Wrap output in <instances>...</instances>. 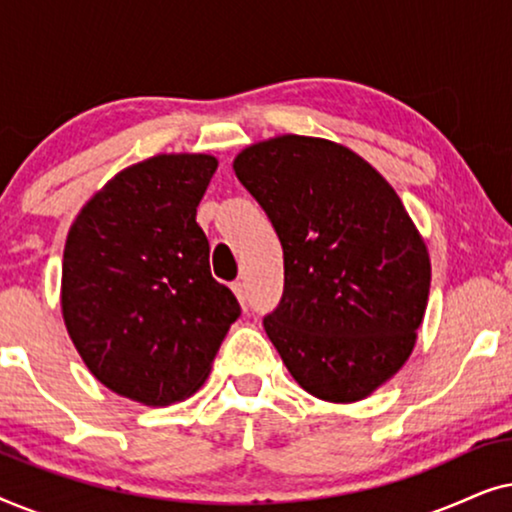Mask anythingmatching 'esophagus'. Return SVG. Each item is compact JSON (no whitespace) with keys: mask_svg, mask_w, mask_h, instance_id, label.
<instances>
[{"mask_svg":"<svg viewBox=\"0 0 512 512\" xmlns=\"http://www.w3.org/2000/svg\"><path fill=\"white\" fill-rule=\"evenodd\" d=\"M233 291H235L237 300H240V303H242V307H247V289H244V284L242 282H233Z\"/></svg>","mask_w":512,"mask_h":512,"instance_id":"1","label":"esophagus"}]
</instances>
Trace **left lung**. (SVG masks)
Listing matches in <instances>:
<instances>
[{
    "label": "left lung",
    "instance_id": "1",
    "mask_svg": "<svg viewBox=\"0 0 512 512\" xmlns=\"http://www.w3.org/2000/svg\"><path fill=\"white\" fill-rule=\"evenodd\" d=\"M233 167L284 249L265 333L312 396L361 401L408 361L424 319L431 263L415 223L380 172L326 139H270Z\"/></svg>",
    "mask_w": 512,
    "mask_h": 512
}]
</instances>
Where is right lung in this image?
Segmentation results:
<instances>
[{"instance_id":"1","label":"right lung","mask_w":512,"mask_h":512,"mask_svg":"<svg viewBox=\"0 0 512 512\" xmlns=\"http://www.w3.org/2000/svg\"><path fill=\"white\" fill-rule=\"evenodd\" d=\"M216 158L156 156L116 174L76 216L62 261V317L90 373L144 405L205 382L240 303L209 272L195 221Z\"/></svg>"}]
</instances>
